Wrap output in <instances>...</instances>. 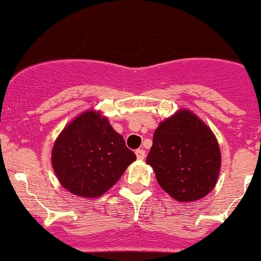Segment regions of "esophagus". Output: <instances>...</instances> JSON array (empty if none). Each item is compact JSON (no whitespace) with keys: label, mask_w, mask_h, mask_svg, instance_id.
Listing matches in <instances>:
<instances>
[{"label":"esophagus","mask_w":261,"mask_h":261,"mask_svg":"<svg viewBox=\"0 0 261 261\" xmlns=\"http://www.w3.org/2000/svg\"><path fill=\"white\" fill-rule=\"evenodd\" d=\"M135 154H136V158H138V160L145 159V150L144 149H138L135 151Z\"/></svg>","instance_id":"1"}]
</instances>
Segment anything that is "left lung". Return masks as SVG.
Returning a JSON list of instances; mask_svg holds the SVG:
<instances>
[{
	"mask_svg": "<svg viewBox=\"0 0 261 261\" xmlns=\"http://www.w3.org/2000/svg\"><path fill=\"white\" fill-rule=\"evenodd\" d=\"M146 164L175 201H198L218 180L220 145L210 126L189 110L180 109L155 130Z\"/></svg>",
	"mask_w": 261,
	"mask_h": 261,
	"instance_id": "1",
	"label": "left lung"
}]
</instances>
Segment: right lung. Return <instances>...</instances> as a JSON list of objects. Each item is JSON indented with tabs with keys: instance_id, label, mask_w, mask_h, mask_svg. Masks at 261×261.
Masks as SVG:
<instances>
[{
	"instance_id": "1",
	"label": "right lung",
	"mask_w": 261,
	"mask_h": 261,
	"mask_svg": "<svg viewBox=\"0 0 261 261\" xmlns=\"http://www.w3.org/2000/svg\"><path fill=\"white\" fill-rule=\"evenodd\" d=\"M136 155L126 147L101 111L88 110L58 135L51 165L59 183L72 194L97 198L117 183Z\"/></svg>"
}]
</instances>
